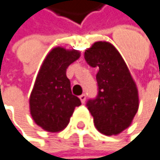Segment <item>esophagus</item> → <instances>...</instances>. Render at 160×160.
I'll return each instance as SVG.
<instances>
[{
    "instance_id": "esophagus-1",
    "label": "esophagus",
    "mask_w": 160,
    "mask_h": 160,
    "mask_svg": "<svg viewBox=\"0 0 160 160\" xmlns=\"http://www.w3.org/2000/svg\"><path fill=\"white\" fill-rule=\"evenodd\" d=\"M79 99H81V101L82 102V103H84L85 100H86V95L85 94L81 95V96H79Z\"/></svg>"
}]
</instances>
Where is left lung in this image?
Instances as JSON below:
<instances>
[{
    "label": "left lung",
    "instance_id": "8db88e82",
    "mask_svg": "<svg viewBox=\"0 0 160 160\" xmlns=\"http://www.w3.org/2000/svg\"><path fill=\"white\" fill-rule=\"evenodd\" d=\"M84 59L91 67L98 68V95L86 102L95 126L103 135H118L130 126L138 112L136 83L122 57L109 42H95L85 51Z\"/></svg>",
    "mask_w": 160,
    "mask_h": 160
}]
</instances>
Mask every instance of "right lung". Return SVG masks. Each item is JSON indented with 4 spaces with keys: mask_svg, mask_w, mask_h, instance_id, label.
Returning <instances> with one entry per match:
<instances>
[{
    "mask_svg": "<svg viewBox=\"0 0 160 160\" xmlns=\"http://www.w3.org/2000/svg\"><path fill=\"white\" fill-rule=\"evenodd\" d=\"M79 58L77 50L54 48L45 58L30 96V113L39 126L48 132L63 130L81 99L71 91L68 66Z\"/></svg>",
    "mask_w": 160,
    "mask_h": 160,
    "instance_id": "add662e5",
    "label": "right lung"
}]
</instances>
